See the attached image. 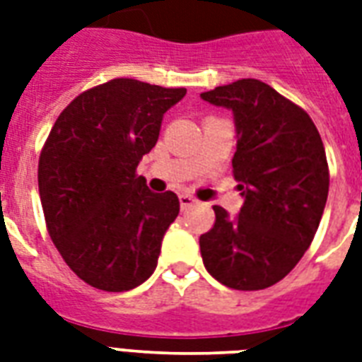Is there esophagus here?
Returning a JSON list of instances; mask_svg holds the SVG:
<instances>
[{
  "mask_svg": "<svg viewBox=\"0 0 362 362\" xmlns=\"http://www.w3.org/2000/svg\"><path fill=\"white\" fill-rule=\"evenodd\" d=\"M178 199H180L182 211H184V209H187V206H192L197 203V201H195V197H193V195H189V193H180V195H178Z\"/></svg>",
  "mask_w": 362,
  "mask_h": 362,
  "instance_id": "34e87169",
  "label": "esophagus"
}]
</instances>
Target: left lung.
<instances>
[{"label": "left lung", "mask_w": 362, "mask_h": 362, "mask_svg": "<svg viewBox=\"0 0 362 362\" xmlns=\"http://www.w3.org/2000/svg\"><path fill=\"white\" fill-rule=\"evenodd\" d=\"M201 98L233 112L231 165L245 197L237 216L214 205V226L199 237L206 272L235 291L279 283L310 248L328 197L321 134L302 107L267 83L239 79Z\"/></svg>", "instance_id": "left-lung-1"}]
</instances>
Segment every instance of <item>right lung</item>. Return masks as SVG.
Segmentation results:
<instances>
[{
	"label": "right lung",
	"instance_id": "right-lung-1",
	"mask_svg": "<svg viewBox=\"0 0 362 362\" xmlns=\"http://www.w3.org/2000/svg\"><path fill=\"white\" fill-rule=\"evenodd\" d=\"M184 95L119 77L81 93L52 125L37 167L41 206L54 247L87 285L131 291L156 272L180 201L150 192L136 167Z\"/></svg>",
	"mask_w": 362,
	"mask_h": 362
}]
</instances>
